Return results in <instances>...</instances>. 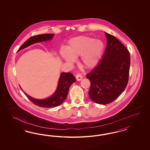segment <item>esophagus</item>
I'll use <instances>...</instances> for the list:
<instances>
[{
    "instance_id": "obj_1",
    "label": "esophagus",
    "mask_w": 150,
    "mask_h": 150,
    "mask_svg": "<svg viewBox=\"0 0 150 150\" xmlns=\"http://www.w3.org/2000/svg\"><path fill=\"white\" fill-rule=\"evenodd\" d=\"M76 79L77 81H80L82 79V76L81 74H77L76 75Z\"/></svg>"
}]
</instances>
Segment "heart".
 <instances>
[{
	"label": "heart",
	"instance_id": "1",
	"mask_svg": "<svg viewBox=\"0 0 150 150\" xmlns=\"http://www.w3.org/2000/svg\"><path fill=\"white\" fill-rule=\"evenodd\" d=\"M105 49L104 43L88 36H78L69 41L67 50H63L61 55L68 62H72L74 57L81 55L82 65L92 68L98 64Z\"/></svg>",
	"mask_w": 150,
	"mask_h": 150
}]
</instances>
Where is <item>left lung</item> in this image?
<instances>
[{
  "label": "left lung",
  "mask_w": 150,
  "mask_h": 150,
  "mask_svg": "<svg viewBox=\"0 0 150 150\" xmlns=\"http://www.w3.org/2000/svg\"><path fill=\"white\" fill-rule=\"evenodd\" d=\"M107 43L99 63L87 74L91 82L90 98L106 105L116 100L125 89L129 79L130 56L127 48L115 37L105 32Z\"/></svg>",
  "instance_id": "1"
}]
</instances>
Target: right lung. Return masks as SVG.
Returning <instances> with one entry per match:
<instances>
[{
  "label": "right lung",
  "mask_w": 150,
  "mask_h": 150,
  "mask_svg": "<svg viewBox=\"0 0 150 150\" xmlns=\"http://www.w3.org/2000/svg\"><path fill=\"white\" fill-rule=\"evenodd\" d=\"M54 35L53 33H46L31 37L20 47L18 52L33 43L50 40L54 36ZM75 81L76 79L72 74L62 73L59 78L57 88L54 93L50 97L44 100H37L27 95L25 92L24 93L35 105L41 107L53 108L60 105L65 100L68 93L69 87Z\"/></svg>",
  "instance_id": "right-lung-1"
}]
</instances>
